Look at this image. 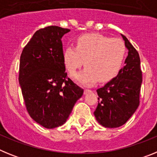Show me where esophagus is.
<instances>
[{
  "label": "esophagus",
  "mask_w": 157,
  "mask_h": 157,
  "mask_svg": "<svg viewBox=\"0 0 157 157\" xmlns=\"http://www.w3.org/2000/svg\"><path fill=\"white\" fill-rule=\"evenodd\" d=\"M90 92H92V90H84V94H86L87 93H90Z\"/></svg>",
  "instance_id": "34e87169"
}]
</instances>
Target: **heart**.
<instances>
[{
    "mask_svg": "<svg viewBox=\"0 0 157 157\" xmlns=\"http://www.w3.org/2000/svg\"><path fill=\"white\" fill-rule=\"evenodd\" d=\"M126 47L122 40L110 38L98 33L80 36L75 47L69 45L63 52V62L70 75L75 74L84 64L85 68L74 75L75 81L92 86L112 79L122 67Z\"/></svg>",
    "mask_w": 157,
    "mask_h": 157,
    "instance_id": "b5f03b06",
    "label": "heart"
}]
</instances>
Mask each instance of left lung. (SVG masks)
Masks as SVG:
<instances>
[{
  "label": "left lung",
  "instance_id": "obj_1",
  "mask_svg": "<svg viewBox=\"0 0 157 157\" xmlns=\"http://www.w3.org/2000/svg\"><path fill=\"white\" fill-rule=\"evenodd\" d=\"M121 36L128 49L126 65L116 77L97 90L99 101L94 116L101 125L108 128H116L127 123L139 105L142 82L139 54L127 37Z\"/></svg>",
  "mask_w": 157,
  "mask_h": 157
}]
</instances>
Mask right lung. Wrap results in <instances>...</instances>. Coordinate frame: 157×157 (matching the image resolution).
Listing matches in <instances>:
<instances>
[{"label":"right lung","mask_w":157,"mask_h":157,"mask_svg":"<svg viewBox=\"0 0 157 157\" xmlns=\"http://www.w3.org/2000/svg\"><path fill=\"white\" fill-rule=\"evenodd\" d=\"M69 29L49 26L37 30L24 47L19 82L30 117L47 129L63 125L83 90L67 78L61 38Z\"/></svg>","instance_id":"obj_1"}]
</instances>
